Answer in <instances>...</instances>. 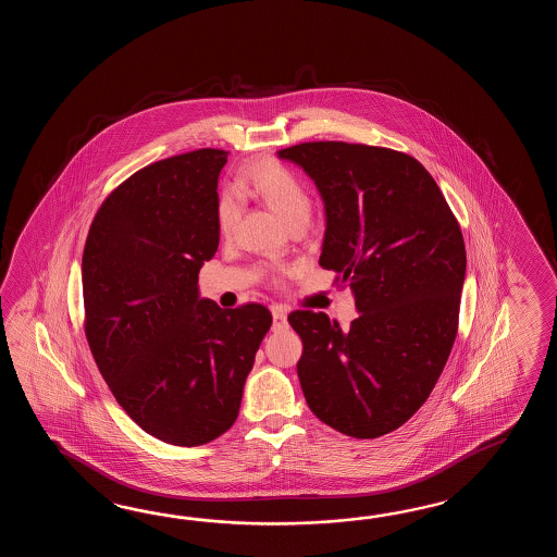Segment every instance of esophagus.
<instances>
[{"label": "esophagus", "instance_id": "1", "mask_svg": "<svg viewBox=\"0 0 557 557\" xmlns=\"http://www.w3.org/2000/svg\"><path fill=\"white\" fill-rule=\"evenodd\" d=\"M273 320L274 331H281V329H286V310H284L283 307H278V305H274Z\"/></svg>", "mask_w": 557, "mask_h": 557}]
</instances>
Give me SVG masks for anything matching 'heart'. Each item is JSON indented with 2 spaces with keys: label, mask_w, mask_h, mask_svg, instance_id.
Returning <instances> with one entry per match:
<instances>
[{
  "label": "heart",
  "mask_w": 557,
  "mask_h": 557,
  "mask_svg": "<svg viewBox=\"0 0 557 557\" xmlns=\"http://www.w3.org/2000/svg\"><path fill=\"white\" fill-rule=\"evenodd\" d=\"M235 189L240 195H257L271 209L283 216L288 226L308 225L314 201L307 183L296 175L293 169L283 165L276 159H261L245 169L237 181ZM240 205L237 195L226 190L216 201V223L223 233H231L237 225Z\"/></svg>",
  "instance_id": "b5f03b06"
}]
</instances>
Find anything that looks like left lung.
Here are the masks:
<instances>
[{"mask_svg":"<svg viewBox=\"0 0 557 557\" xmlns=\"http://www.w3.org/2000/svg\"><path fill=\"white\" fill-rule=\"evenodd\" d=\"M317 183L326 207L319 264L350 286L358 319L295 310L296 364L308 408L352 438L403 426L434 391L458 332L466 247L458 219L414 157L362 143L278 151Z\"/></svg>","mask_w":557,"mask_h":557,"instance_id":"left-lung-1","label":"left lung"}]
</instances>
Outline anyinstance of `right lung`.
Segmentation results:
<instances>
[{
	"label": "right lung",
	"instance_id": "add662e5",
	"mask_svg": "<svg viewBox=\"0 0 557 557\" xmlns=\"http://www.w3.org/2000/svg\"><path fill=\"white\" fill-rule=\"evenodd\" d=\"M228 151L143 166L107 195L85 240L84 329L95 364L135 424L201 446L237 420L271 310L199 300L219 247V173Z\"/></svg>",
	"mask_w": 557,
	"mask_h": 557
}]
</instances>
